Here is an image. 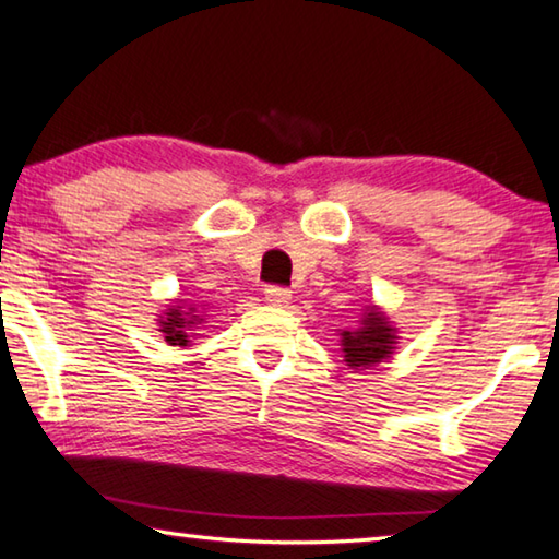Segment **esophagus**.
Wrapping results in <instances>:
<instances>
[{"label":"esophagus","instance_id":"esophagus-1","mask_svg":"<svg viewBox=\"0 0 559 559\" xmlns=\"http://www.w3.org/2000/svg\"><path fill=\"white\" fill-rule=\"evenodd\" d=\"M266 300L271 302V306H286V302L290 300V290L283 288V286H266Z\"/></svg>","mask_w":559,"mask_h":559}]
</instances>
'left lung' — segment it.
<instances>
[{
	"instance_id": "left-lung-1",
	"label": "left lung",
	"mask_w": 559,
	"mask_h": 559,
	"mask_svg": "<svg viewBox=\"0 0 559 559\" xmlns=\"http://www.w3.org/2000/svg\"><path fill=\"white\" fill-rule=\"evenodd\" d=\"M394 328H390L386 318L370 308V313L362 318V328L355 333H343V353L345 362L357 370V367H372L392 355L394 349Z\"/></svg>"
}]
</instances>
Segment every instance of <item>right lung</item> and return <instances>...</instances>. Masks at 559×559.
I'll use <instances>...</instances> for the list:
<instances>
[{"mask_svg": "<svg viewBox=\"0 0 559 559\" xmlns=\"http://www.w3.org/2000/svg\"><path fill=\"white\" fill-rule=\"evenodd\" d=\"M192 310V308H189ZM194 313V310H192ZM192 313H185V310L177 308H169L167 318L163 320V333H165V340L169 345H187L189 343V333L187 330L197 325V320H200V316H192Z\"/></svg>", "mask_w": 559, "mask_h": 559, "instance_id": "1", "label": "right lung"}]
</instances>
